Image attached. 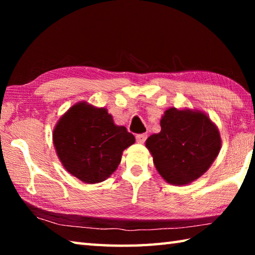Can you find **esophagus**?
I'll return each instance as SVG.
<instances>
[{"mask_svg":"<svg viewBox=\"0 0 255 255\" xmlns=\"http://www.w3.org/2000/svg\"><path fill=\"white\" fill-rule=\"evenodd\" d=\"M146 139H147V135H146V133H137V135H136L137 143L144 144L145 141H146Z\"/></svg>","mask_w":255,"mask_h":255,"instance_id":"34e87169","label":"esophagus"}]
</instances>
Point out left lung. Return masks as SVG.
<instances>
[{
	"instance_id": "1",
	"label": "left lung",
	"mask_w": 255,
	"mask_h": 255,
	"mask_svg": "<svg viewBox=\"0 0 255 255\" xmlns=\"http://www.w3.org/2000/svg\"><path fill=\"white\" fill-rule=\"evenodd\" d=\"M161 131L149 136L146 147L164 180L175 185L188 184L209 169L221 149L218 129L202 112L166 110Z\"/></svg>"
}]
</instances>
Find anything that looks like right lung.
<instances>
[{"instance_id": "1", "label": "right lung", "mask_w": 255, "mask_h": 255, "mask_svg": "<svg viewBox=\"0 0 255 255\" xmlns=\"http://www.w3.org/2000/svg\"><path fill=\"white\" fill-rule=\"evenodd\" d=\"M54 145L64 167L85 183L106 180L117 169L125 148L135 143L126 127L116 126L103 108L72 107L55 127Z\"/></svg>"}]
</instances>
